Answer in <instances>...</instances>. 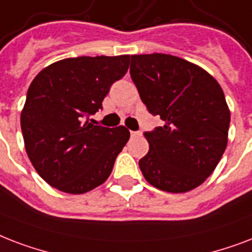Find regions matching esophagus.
Instances as JSON below:
<instances>
[{
	"mask_svg": "<svg viewBox=\"0 0 252 252\" xmlns=\"http://www.w3.org/2000/svg\"><path fill=\"white\" fill-rule=\"evenodd\" d=\"M130 135H131V138H139V136H142V132H140V131H131V132H130Z\"/></svg>",
	"mask_w": 252,
	"mask_h": 252,
	"instance_id": "34e87169",
	"label": "esophagus"
}]
</instances>
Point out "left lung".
<instances>
[{
	"label": "left lung",
	"mask_w": 252,
	"mask_h": 252,
	"mask_svg": "<svg viewBox=\"0 0 252 252\" xmlns=\"http://www.w3.org/2000/svg\"><path fill=\"white\" fill-rule=\"evenodd\" d=\"M130 75L148 112L164 121L144 132V179L169 193L197 188L227 146L230 110L221 85L205 69L167 54L131 55Z\"/></svg>",
	"instance_id": "obj_1"
}]
</instances>
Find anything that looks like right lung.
<instances>
[{
  "mask_svg": "<svg viewBox=\"0 0 252 252\" xmlns=\"http://www.w3.org/2000/svg\"><path fill=\"white\" fill-rule=\"evenodd\" d=\"M130 55L80 56L50 64L35 76L21 113L25 148L39 176L81 194L108 180L130 138L125 126L93 125L110 85L128 69Z\"/></svg>",
  "mask_w": 252,
  "mask_h": 252,
  "instance_id": "right-lung-1",
  "label": "right lung"
}]
</instances>
